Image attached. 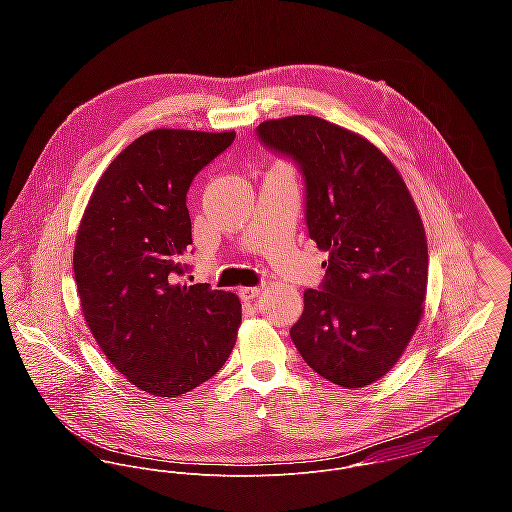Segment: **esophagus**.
<instances>
[{"mask_svg": "<svg viewBox=\"0 0 512 512\" xmlns=\"http://www.w3.org/2000/svg\"><path fill=\"white\" fill-rule=\"evenodd\" d=\"M258 293H260V288H258V286H254V288H240L238 295H240L244 301H250V299L258 297Z\"/></svg>", "mask_w": 512, "mask_h": 512, "instance_id": "34e87169", "label": "esophagus"}]
</instances>
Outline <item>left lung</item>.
Returning <instances> with one entry per match:
<instances>
[{"label": "left lung", "instance_id": "obj_1", "mask_svg": "<svg viewBox=\"0 0 512 512\" xmlns=\"http://www.w3.org/2000/svg\"><path fill=\"white\" fill-rule=\"evenodd\" d=\"M260 142L305 177L309 238L329 252L321 290H305L290 331L303 361L345 388L398 363L428 290V240L392 161L366 138L317 116L266 120Z\"/></svg>", "mask_w": 512, "mask_h": 512}]
</instances>
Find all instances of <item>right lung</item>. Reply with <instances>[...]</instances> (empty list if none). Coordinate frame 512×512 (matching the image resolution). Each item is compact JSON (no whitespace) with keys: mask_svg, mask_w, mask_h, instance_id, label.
Here are the masks:
<instances>
[{"mask_svg":"<svg viewBox=\"0 0 512 512\" xmlns=\"http://www.w3.org/2000/svg\"><path fill=\"white\" fill-rule=\"evenodd\" d=\"M234 132L151 130L102 173L74 242L84 321L106 359L147 394L181 396L219 372L236 343L238 295L187 286V191Z\"/></svg>","mask_w":512,"mask_h":512,"instance_id":"1","label":"right lung"}]
</instances>
